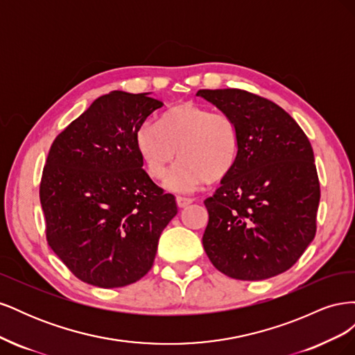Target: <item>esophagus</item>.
Segmentation results:
<instances>
[{
  "label": "esophagus",
  "instance_id": "esophagus-1",
  "mask_svg": "<svg viewBox=\"0 0 355 355\" xmlns=\"http://www.w3.org/2000/svg\"><path fill=\"white\" fill-rule=\"evenodd\" d=\"M176 201H178V206L179 207H187V206H189V204L194 201L192 198H189V197H180V196H178L176 197Z\"/></svg>",
  "mask_w": 355,
  "mask_h": 355
}]
</instances>
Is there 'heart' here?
<instances>
[{"label":"heart","instance_id":"b5f03b06","mask_svg":"<svg viewBox=\"0 0 355 355\" xmlns=\"http://www.w3.org/2000/svg\"><path fill=\"white\" fill-rule=\"evenodd\" d=\"M137 153L148 175L163 179L170 164L180 159L167 184L171 189L191 192L204 180L218 182L237 161L240 136L232 118L192 102L180 103L159 118V128L141 127L136 136Z\"/></svg>","mask_w":355,"mask_h":355}]
</instances>
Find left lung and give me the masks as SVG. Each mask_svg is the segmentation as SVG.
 Listing matches in <instances>:
<instances>
[{"instance_id":"8db88e82","label":"left lung","mask_w":355,"mask_h":355,"mask_svg":"<svg viewBox=\"0 0 355 355\" xmlns=\"http://www.w3.org/2000/svg\"><path fill=\"white\" fill-rule=\"evenodd\" d=\"M237 124V161L213 197L202 245L235 280H265L292 268L317 231L320 182L306 135L283 108L240 89L198 90Z\"/></svg>"}]
</instances>
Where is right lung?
<instances>
[{
	"label": "right lung",
	"instance_id": "right-lung-1",
	"mask_svg": "<svg viewBox=\"0 0 355 355\" xmlns=\"http://www.w3.org/2000/svg\"><path fill=\"white\" fill-rule=\"evenodd\" d=\"M163 105L148 93L114 90L50 148L40 185L47 241L84 283L112 288L141 280L176 216L175 197L148 176L136 146L137 132Z\"/></svg>",
	"mask_w": 355,
	"mask_h": 355
}]
</instances>
